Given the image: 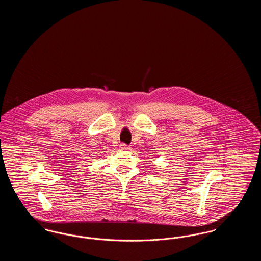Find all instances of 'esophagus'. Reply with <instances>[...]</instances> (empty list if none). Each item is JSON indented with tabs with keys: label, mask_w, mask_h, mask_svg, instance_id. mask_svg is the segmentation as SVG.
Instances as JSON below:
<instances>
[{
	"label": "esophagus",
	"mask_w": 261,
	"mask_h": 261,
	"mask_svg": "<svg viewBox=\"0 0 261 261\" xmlns=\"http://www.w3.org/2000/svg\"><path fill=\"white\" fill-rule=\"evenodd\" d=\"M120 149H122V150H129L130 148H129L126 144H121V145H120Z\"/></svg>",
	"instance_id": "obj_1"
}]
</instances>
